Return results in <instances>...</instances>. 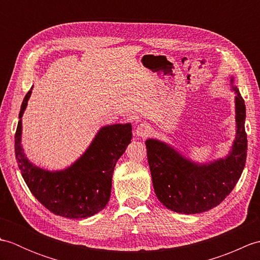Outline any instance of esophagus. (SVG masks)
<instances>
[{
	"instance_id": "obj_1",
	"label": "esophagus",
	"mask_w": 260,
	"mask_h": 260,
	"mask_svg": "<svg viewBox=\"0 0 260 260\" xmlns=\"http://www.w3.org/2000/svg\"><path fill=\"white\" fill-rule=\"evenodd\" d=\"M136 135L137 136H140V137H145V136H147L148 134L151 133V126L148 125V124H146V123H143V124H140L139 126L136 127Z\"/></svg>"
}]
</instances>
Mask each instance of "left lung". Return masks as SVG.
<instances>
[{
	"instance_id": "left-lung-1",
	"label": "left lung",
	"mask_w": 260,
	"mask_h": 260,
	"mask_svg": "<svg viewBox=\"0 0 260 260\" xmlns=\"http://www.w3.org/2000/svg\"><path fill=\"white\" fill-rule=\"evenodd\" d=\"M230 81L233 85V77ZM233 90L237 133L233 150L224 158L198 164L167 143L154 139L145 142L154 191L159 202L174 212L194 214L219 206L240 179L247 157L246 105L238 88L233 85Z\"/></svg>"
}]
</instances>
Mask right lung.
<instances>
[{
	"label": "right lung",
	"instance_id": "right-lung-1",
	"mask_svg": "<svg viewBox=\"0 0 260 260\" xmlns=\"http://www.w3.org/2000/svg\"><path fill=\"white\" fill-rule=\"evenodd\" d=\"M27 91L21 105L14 136L15 158L31 193L49 211L69 219L88 218L106 207L112 192L115 165L132 140L131 124L102 127L87 151L61 171H48L33 165L21 145L22 116L31 96Z\"/></svg>",
	"mask_w": 260,
	"mask_h": 260
}]
</instances>
